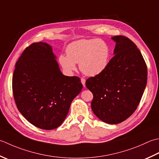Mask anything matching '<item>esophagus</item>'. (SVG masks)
Returning a JSON list of instances; mask_svg holds the SVG:
<instances>
[{
    "label": "esophagus",
    "mask_w": 159,
    "mask_h": 159,
    "mask_svg": "<svg viewBox=\"0 0 159 159\" xmlns=\"http://www.w3.org/2000/svg\"><path fill=\"white\" fill-rule=\"evenodd\" d=\"M80 80H81V83L83 84V87H85V79H83V78H81V79H80Z\"/></svg>",
    "instance_id": "1"
}]
</instances>
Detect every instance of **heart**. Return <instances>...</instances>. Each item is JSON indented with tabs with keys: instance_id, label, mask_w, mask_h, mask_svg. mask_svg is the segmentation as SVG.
<instances>
[{
	"instance_id": "obj_1",
	"label": "heart",
	"mask_w": 159,
	"mask_h": 159,
	"mask_svg": "<svg viewBox=\"0 0 159 159\" xmlns=\"http://www.w3.org/2000/svg\"><path fill=\"white\" fill-rule=\"evenodd\" d=\"M66 54L58 57V63L67 73L79 69L86 76H95L101 74L108 65L110 48L101 39H80L70 43Z\"/></svg>"
}]
</instances>
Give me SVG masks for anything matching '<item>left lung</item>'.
<instances>
[{"instance_id":"obj_1","label":"left lung","mask_w":159,"mask_h":159,"mask_svg":"<svg viewBox=\"0 0 159 159\" xmlns=\"http://www.w3.org/2000/svg\"><path fill=\"white\" fill-rule=\"evenodd\" d=\"M114 56L102 72L86 80L92 92L93 112L108 124L123 122L134 112L143 94L148 68L141 52L131 40L115 36Z\"/></svg>"}]
</instances>
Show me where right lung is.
<instances>
[{
	"instance_id": "obj_1",
	"label": "right lung",
	"mask_w": 159,
	"mask_h": 159,
	"mask_svg": "<svg viewBox=\"0 0 159 159\" xmlns=\"http://www.w3.org/2000/svg\"><path fill=\"white\" fill-rule=\"evenodd\" d=\"M82 88L79 77L62 74L52 47L46 43H32L16 63L12 78L16 104L39 128L50 130L60 126Z\"/></svg>"
}]
</instances>
